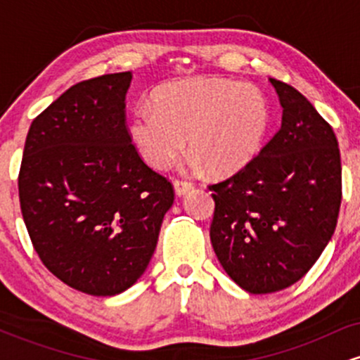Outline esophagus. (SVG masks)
Instances as JSON below:
<instances>
[{"label": "esophagus", "instance_id": "esophagus-1", "mask_svg": "<svg viewBox=\"0 0 360 360\" xmlns=\"http://www.w3.org/2000/svg\"><path fill=\"white\" fill-rule=\"evenodd\" d=\"M189 189H193V183H188V181H179V179L174 181L176 196H184Z\"/></svg>", "mask_w": 360, "mask_h": 360}]
</instances>
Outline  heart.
Wrapping results in <instances>:
<instances>
[{"mask_svg":"<svg viewBox=\"0 0 360 360\" xmlns=\"http://www.w3.org/2000/svg\"><path fill=\"white\" fill-rule=\"evenodd\" d=\"M271 122L257 86L220 77H191L162 86L130 118V137L148 166L167 167L188 139L191 166L217 176L238 172L254 159Z\"/></svg>","mask_w":360,"mask_h":360,"instance_id":"1","label":"heart"}]
</instances>
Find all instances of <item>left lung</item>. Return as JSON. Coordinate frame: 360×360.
I'll return each instance as SVG.
<instances>
[{"label":"left lung","instance_id":"8db88e82","mask_svg":"<svg viewBox=\"0 0 360 360\" xmlns=\"http://www.w3.org/2000/svg\"><path fill=\"white\" fill-rule=\"evenodd\" d=\"M283 122L237 174L210 186V238L226 274L247 292L289 288L311 269L337 226L340 150L332 127L292 86L272 79Z\"/></svg>","mask_w":360,"mask_h":360}]
</instances>
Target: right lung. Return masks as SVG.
I'll use <instances>...</instances> for the list:
<instances>
[{
	"label": "right lung",
	"instance_id": "1",
	"mask_svg": "<svg viewBox=\"0 0 360 360\" xmlns=\"http://www.w3.org/2000/svg\"><path fill=\"white\" fill-rule=\"evenodd\" d=\"M131 72L74 84L32 122L20 206L44 266L93 296L134 286L154 255L174 189L140 159L125 123Z\"/></svg>",
	"mask_w": 360,
	"mask_h": 360
}]
</instances>
